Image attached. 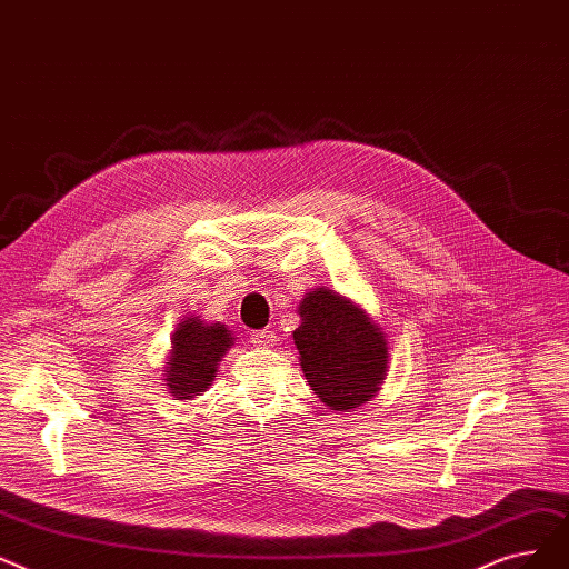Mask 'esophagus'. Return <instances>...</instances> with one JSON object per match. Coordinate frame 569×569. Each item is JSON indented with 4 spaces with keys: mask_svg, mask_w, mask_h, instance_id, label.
Instances as JSON below:
<instances>
[{
    "mask_svg": "<svg viewBox=\"0 0 569 569\" xmlns=\"http://www.w3.org/2000/svg\"><path fill=\"white\" fill-rule=\"evenodd\" d=\"M250 340H252L254 347H270V345H276L278 336H276L273 331H266V329H263V331H254Z\"/></svg>",
    "mask_w": 569,
    "mask_h": 569,
    "instance_id": "1",
    "label": "esophagus"
}]
</instances>
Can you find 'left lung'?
Returning a JSON list of instances; mask_svg holds the SVG:
<instances>
[{
    "label": "left lung",
    "mask_w": 569,
    "mask_h": 569,
    "mask_svg": "<svg viewBox=\"0 0 569 569\" xmlns=\"http://www.w3.org/2000/svg\"><path fill=\"white\" fill-rule=\"evenodd\" d=\"M293 345L317 398L331 410H351L380 391L389 347L370 315L333 289H315L299 306Z\"/></svg>",
    "instance_id": "8db88e82"
}]
</instances>
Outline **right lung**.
I'll use <instances>...</instances> for the list:
<instances>
[{
    "instance_id": "obj_1",
    "label": "right lung",
    "mask_w": 569,
    "mask_h": 569,
    "mask_svg": "<svg viewBox=\"0 0 569 569\" xmlns=\"http://www.w3.org/2000/svg\"><path fill=\"white\" fill-rule=\"evenodd\" d=\"M233 336L227 323H206L199 317H184L171 338V357L164 368V382L173 400L201 396L218 377V366Z\"/></svg>"
}]
</instances>
